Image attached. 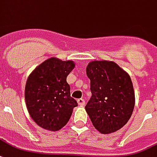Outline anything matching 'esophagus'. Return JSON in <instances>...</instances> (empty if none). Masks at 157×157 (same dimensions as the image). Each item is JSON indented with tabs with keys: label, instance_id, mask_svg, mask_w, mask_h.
Returning <instances> with one entry per match:
<instances>
[{
	"label": "esophagus",
	"instance_id": "1",
	"mask_svg": "<svg viewBox=\"0 0 157 157\" xmlns=\"http://www.w3.org/2000/svg\"><path fill=\"white\" fill-rule=\"evenodd\" d=\"M77 103H78L79 105H85V100L83 98H80V99L77 100Z\"/></svg>",
	"mask_w": 157,
	"mask_h": 157
}]
</instances>
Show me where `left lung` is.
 I'll return each mask as SVG.
<instances>
[{
  "mask_svg": "<svg viewBox=\"0 0 157 157\" xmlns=\"http://www.w3.org/2000/svg\"><path fill=\"white\" fill-rule=\"evenodd\" d=\"M91 96L85 106L95 128L102 134L120 130L131 118L135 93L130 75L113 61L88 64Z\"/></svg>",
  "mask_w": 157,
  "mask_h": 157,
  "instance_id": "1",
  "label": "left lung"
}]
</instances>
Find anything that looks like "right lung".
I'll return each instance as SVG.
<instances>
[{
  "instance_id": "1",
  "label": "right lung",
  "mask_w": 157,
  "mask_h": 157,
  "mask_svg": "<svg viewBox=\"0 0 157 157\" xmlns=\"http://www.w3.org/2000/svg\"><path fill=\"white\" fill-rule=\"evenodd\" d=\"M75 67L71 61L50 58L31 73L25 88L26 107L38 126L58 131L66 126L77 102L71 96L67 75Z\"/></svg>"
}]
</instances>
